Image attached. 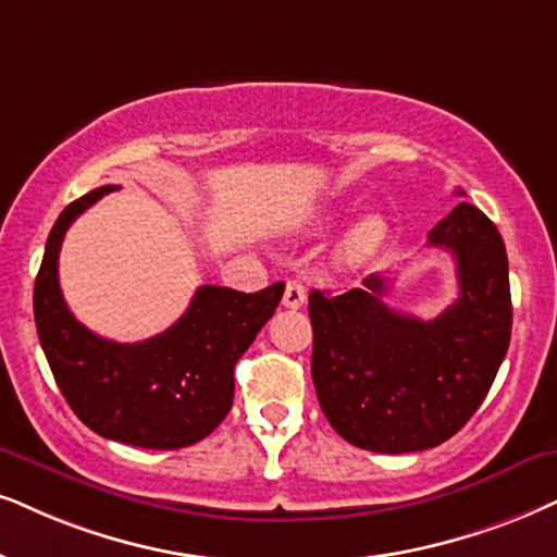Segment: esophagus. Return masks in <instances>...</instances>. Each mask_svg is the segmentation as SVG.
I'll return each instance as SVG.
<instances>
[{
  "label": "esophagus",
  "instance_id": "34e87169",
  "mask_svg": "<svg viewBox=\"0 0 557 557\" xmlns=\"http://www.w3.org/2000/svg\"><path fill=\"white\" fill-rule=\"evenodd\" d=\"M306 302V287L300 280H287L285 293H283V306L285 308H300Z\"/></svg>",
  "mask_w": 557,
  "mask_h": 557
}]
</instances>
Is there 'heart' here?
Masks as SVG:
<instances>
[{"label": "heart", "instance_id": "heart-1", "mask_svg": "<svg viewBox=\"0 0 557 557\" xmlns=\"http://www.w3.org/2000/svg\"><path fill=\"white\" fill-rule=\"evenodd\" d=\"M388 238V223L383 215L368 213L360 221L351 223V228L336 244V264L344 270H357V267L368 264L377 255L380 246Z\"/></svg>", "mask_w": 557, "mask_h": 557}]
</instances>
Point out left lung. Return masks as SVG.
<instances>
[{
	"label": "left lung",
	"instance_id": "obj_1",
	"mask_svg": "<svg viewBox=\"0 0 557 557\" xmlns=\"http://www.w3.org/2000/svg\"><path fill=\"white\" fill-rule=\"evenodd\" d=\"M426 244L455 257L460 285L457 300L432 321L385 306L383 274L342 295H308L319 404L349 445L370 453H419L447 442L488 396L509 349V259L498 228L460 202Z\"/></svg>",
	"mask_w": 557,
	"mask_h": 557
}]
</instances>
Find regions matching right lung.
Wrapping results in <instances>:
<instances>
[{
  "label": "right lung",
  "instance_id": "obj_1",
  "mask_svg": "<svg viewBox=\"0 0 557 557\" xmlns=\"http://www.w3.org/2000/svg\"><path fill=\"white\" fill-rule=\"evenodd\" d=\"M112 189H91L53 223L33 290L40 347L66 404L91 432L146 449L189 447L226 419L238 357L272 319L285 283L259 293L202 285L185 315L151 339H102L63 300L59 251L69 226Z\"/></svg>",
  "mask_w": 557,
  "mask_h": 557
}]
</instances>
